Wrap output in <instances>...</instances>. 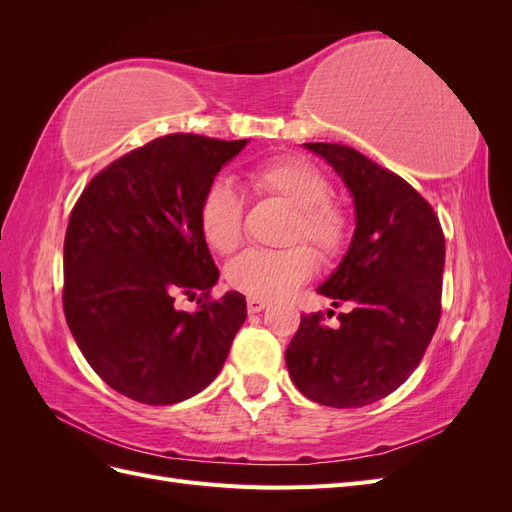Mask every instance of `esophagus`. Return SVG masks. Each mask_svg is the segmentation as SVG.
Returning <instances> with one entry per match:
<instances>
[{"instance_id": "obj_1", "label": "esophagus", "mask_w": 512, "mask_h": 512, "mask_svg": "<svg viewBox=\"0 0 512 512\" xmlns=\"http://www.w3.org/2000/svg\"><path fill=\"white\" fill-rule=\"evenodd\" d=\"M269 303L265 299H256V297H247V312L250 314H258L265 309Z\"/></svg>"}]
</instances>
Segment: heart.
<instances>
[{
	"mask_svg": "<svg viewBox=\"0 0 512 512\" xmlns=\"http://www.w3.org/2000/svg\"><path fill=\"white\" fill-rule=\"evenodd\" d=\"M247 183L262 198L284 200L292 207L286 241H307L324 260L339 258L352 239V215L331 194V181L305 158L280 156L247 168ZM245 203L235 185L218 179L207 185L198 203V226L205 243L218 254L237 250L243 237ZM316 269L307 245L280 250H245L226 267L228 284L256 299H284Z\"/></svg>",
	"mask_w": 512,
	"mask_h": 512,
	"instance_id": "heart-1",
	"label": "heart"
}]
</instances>
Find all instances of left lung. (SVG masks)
<instances>
[{"label":"left lung","mask_w":512,"mask_h":512,"mask_svg":"<svg viewBox=\"0 0 512 512\" xmlns=\"http://www.w3.org/2000/svg\"><path fill=\"white\" fill-rule=\"evenodd\" d=\"M305 147L327 160L354 196L352 243L318 288L350 312L337 316V327L322 312L301 316L286 365L307 399L361 408L410 378L438 329L444 232L433 207L393 170L348 145Z\"/></svg>","instance_id":"8db88e82"}]
</instances>
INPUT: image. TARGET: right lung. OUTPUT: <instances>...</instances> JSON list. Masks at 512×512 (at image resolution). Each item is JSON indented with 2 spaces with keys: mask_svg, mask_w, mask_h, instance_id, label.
<instances>
[{
  "mask_svg": "<svg viewBox=\"0 0 512 512\" xmlns=\"http://www.w3.org/2000/svg\"><path fill=\"white\" fill-rule=\"evenodd\" d=\"M245 143L160 136L102 168L70 213L66 322L91 369L141 404L203 391L247 316L239 292L211 299L220 271L198 226L200 196ZM179 296H198L197 312L177 310Z\"/></svg>",
  "mask_w": 512,
  "mask_h": 512,
  "instance_id": "add662e5",
  "label": "right lung"
}]
</instances>
